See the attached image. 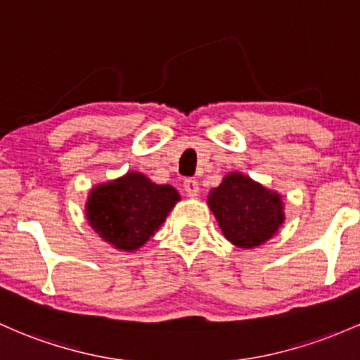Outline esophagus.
Instances as JSON below:
<instances>
[{"instance_id": "obj_1", "label": "esophagus", "mask_w": 360, "mask_h": 360, "mask_svg": "<svg viewBox=\"0 0 360 360\" xmlns=\"http://www.w3.org/2000/svg\"><path fill=\"white\" fill-rule=\"evenodd\" d=\"M183 188H184V191H186L188 196H193V198H195V196H198L200 184L196 179H186L183 183Z\"/></svg>"}]
</instances>
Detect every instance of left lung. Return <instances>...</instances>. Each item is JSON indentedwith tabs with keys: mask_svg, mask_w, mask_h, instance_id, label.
Here are the masks:
<instances>
[{
	"mask_svg": "<svg viewBox=\"0 0 360 360\" xmlns=\"http://www.w3.org/2000/svg\"><path fill=\"white\" fill-rule=\"evenodd\" d=\"M208 207L225 239L239 248H255L276 234L285 220L280 195L251 177L231 172L208 195Z\"/></svg>",
	"mask_w": 360,
	"mask_h": 360,
	"instance_id": "left-lung-1",
	"label": "left lung"
}]
</instances>
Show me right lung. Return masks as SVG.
<instances>
[{
	"mask_svg": "<svg viewBox=\"0 0 360 360\" xmlns=\"http://www.w3.org/2000/svg\"><path fill=\"white\" fill-rule=\"evenodd\" d=\"M179 198L171 184H155L131 171L94 188L85 213L105 243L116 250L136 251L155 234Z\"/></svg>",
	"mask_w": 360,
	"mask_h": 360,
	"instance_id": "right-lung-1",
	"label": "right lung"
}]
</instances>
